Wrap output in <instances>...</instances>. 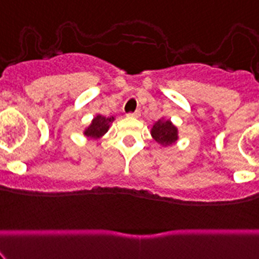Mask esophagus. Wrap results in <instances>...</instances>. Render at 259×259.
<instances>
[{"label":"esophagus","mask_w":259,"mask_h":259,"mask_svg":"<svg viewBox=\"0 0 259 259\" xmlns=\"http://www.w3.org/2000/svg\"><path fill=\"white\" fill-rule=\"evenodd\" d=\"M127 116H130V117H139L140 116V110H135L134 113H129V114H127Z\"/></svg>","instance_id":"esophagus-1"}]
</instances>
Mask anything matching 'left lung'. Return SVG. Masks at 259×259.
Masks as SVG:
<instances>
[{
  "label": "left lung",
  "instance_id": "8db88e82",
  "mask_svg": "<svg viewBox=\"0 0 259 259\" xmlns=\"http://www.w3.org/2000/svg\"><path fill=\"white\" fill-rule=\"evenodd\" d=\"M151 137L161 146H170L178 142V127L168 119H159L150 130Z\"/></svg>",
  "mask_w": 259,
  "mask_h": 259
}]
</instances>
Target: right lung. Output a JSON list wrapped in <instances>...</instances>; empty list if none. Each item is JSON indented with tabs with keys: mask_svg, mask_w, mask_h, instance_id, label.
Masks as SVG:
<instances>
[{
	"mask_svg": "<svg viewBox=\"0 0 259 259\" xmlns=\"http://www.w3.org/2000/svg\"><path fill=\"white\" fill-rule=\"evenodd\" d=\"M114 120V116L105 117L100 114L96 115L93 119V121H91V124L85 129L83 135H85L86 138H89V139H100L103 135L106 134V132H108L109 127H110V124Z\"/></svg>",
	"mask_w": 259,
	"mask_h": 259,
	"instance_id": "add662e5",
	"label": "right lung"
}]
</instances>
